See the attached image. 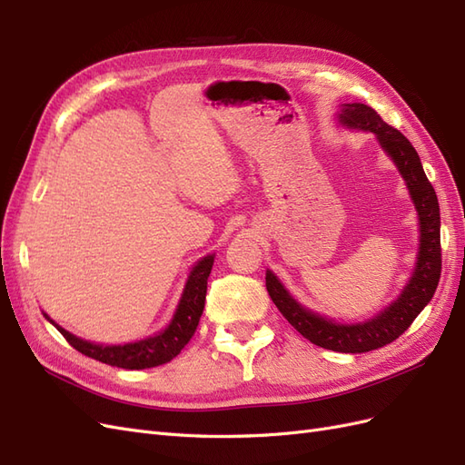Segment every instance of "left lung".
Segmentation results:
<instances>
[{
    "label": "left lung",
    "mask_w": 465,
    "mask_h": 465,
    "mask_svg": "<svg viewBox=\"0 0 465 465\" xmlns=\"http://www.w3.org/2000/svg\"><path fill=\"white\" fill-rule=\"evenodd\" d=\"M340 122L349 128L376 134L380 145L396 163L407 182L420 223V244L413 277L400 294V299L391 302L384 312H380L369 322L353 323V326L335 323L306 311L291 297L272 272L265 273V287L279 312L311 343L337 351V353H367V351L384 347L398 340L432 299L442 270L440 209L436 192L423 171L415 147L400 130L388 125L374 108L361 103L341 104Z\"/></svg>",
    "instance_id": "8db88e82"
}]
</instances>
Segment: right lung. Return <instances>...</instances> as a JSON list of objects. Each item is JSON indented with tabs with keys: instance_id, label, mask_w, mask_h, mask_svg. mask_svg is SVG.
<instances>
[{
	"instance_id": "right-lung-1",
	"label": "right lung",
	"mask_w": 465,
	"mask_h": 465,
	"mask_svg": "<svg viewBox=\"0 0 465 465\" xmlns=\"http://www.w3.org/2000/svg\"><path fill=\"white\" fill-rule=\"evenodd\" d=\"M211 267H213V256H205L195 263L192 270L188 283L182 294L180 304L176 308V314L173 322L168 323V328L161 331L159 335H153L149 340L135 341V343H125V345H94L89 341H83L79 337L65 331L60 326L58 331L65 337V341L75 347L79 353L87 355L94 361H101L110 367L118 369H128V371H142V369H153L173 361L184 345L192 340V335L198 330L200 318L203 314L205 306V292H207V277L211 273Z\"/></svg>"
}]
</instances>
